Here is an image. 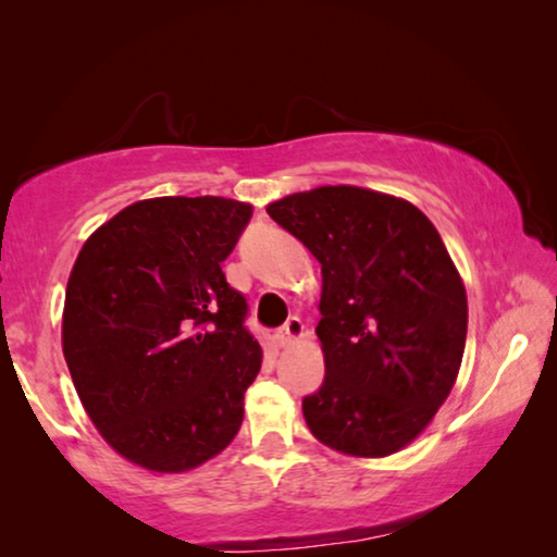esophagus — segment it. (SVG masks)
Listing matches in <instances>:
<instances>
[{"instance_id":"esophagus-1","label":"esophagus","mask_w":557,"mask_h":557,"mask_svg":"<svg viewBox=\"0 0 557 557\" xmlns=\"http://www.w3.org/2000/svg\"><path fill=\"white\" fill-rule=\"evenodd\" d=\"M301 336H305V324H301L297 317H289L287 324L282 326L280 332L275 334V342H277L280 346H289L292 342H299Z\"/></svg>"}]
</instances>
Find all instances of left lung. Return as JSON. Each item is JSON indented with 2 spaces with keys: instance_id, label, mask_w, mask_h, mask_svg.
<instances>
[{
  "instance_id": "obj_1",
  "label": "left lung",
  "mask_w": 557,
  "mask_h": 557,
  "mask_svg": "<svg viewBox=\"0 0 557 557\" xmlns=\"http://www.w3.org/2000/svg\"><path fill=\"white\" fill-rule=\"evenodd\" d=\"M322 265V388L307 428L348 457H388L418 440L457 381L467 289L432 221L398 196L317 186L268 203Z\"/></svg>"
}]
</instances>
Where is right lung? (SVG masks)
Instances as JSON below:
<instances>
[{
  "mask_svg": "<svg viewBox=\"0 0 557 557\" xmlns=\"http://www.w3.org/2000/svg\"><path fill=\"white\" fill-rule=\"evenodd\" d=\"M252 206L159 196L102 223L75 258L61 344L100 437L154 474H182L231 445L262 348L221 270Z\"/></svg>",
  "mask_w": 557,
  "mask_h": 557,
  "instance_id": "add662e5",
  "label": "right lung"
}]
</instances>
